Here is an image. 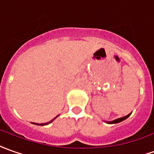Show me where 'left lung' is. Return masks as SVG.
Returning a JSON list of instances; mask_svg holds the SVG:
<instances>
[{
    "mask_svg": "<svg viewBox=\"0 0 154 154\" xmlns=\"http://www.w3.org/2000/svg\"><path fill=\"white\" fill-rule=\"evenodd\" d=\"M130 116H131V114H129V115H127V116H125L124 117H121V118L116 119V120H115V121H105V122H107V123H109V124H116V123H119V122H121L122 121H124V120H125L126 118H128Z\"/></svg>",
    "mask_w": 154,
    "mask_h": 154,
    "instance_id": "obj_1",
    "label": "left lung"
}]
</instances>
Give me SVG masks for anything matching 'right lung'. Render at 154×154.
Returning a JSON list of instances; mask_svg holds the SVG:
<instances>
[{
    "label": "right lung",
    "instance_id": "add662e5",
    "mask_svg": "<svg viewBox=\"0 0 154 154\" xmlns=\"http://www.w3.org/2000/svg\"><path fill=\"white\" fill-rule=\"evenodd\" d=\"M58 116H57L55 117V118H54L53 120H51V121H49V122H46V123H42V124H38V123H33V124H34V125H48V124H50V123H51L52 121H54V120H55V118H57V117H58Z\"/></svg>",
    "mask_w": 154,
    "mask_h": 154
}]
</instances>
